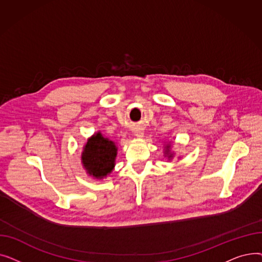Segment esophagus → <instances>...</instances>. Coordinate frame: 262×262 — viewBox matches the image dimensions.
Wrapping results in <instances>:
<instances>
[{"mask_svg":"<svg viewBox=\"0 0 262 262\" xmlns=\"http://www.w3.org/2000/svg\"><path fill=\"white\" fill-rule=\"evenodd\" d=\"M134 133H135V136L138 137V138H142V137L144 136V132L142 128H136Z\"/></svg>","mask_w":262,"mask_h":262,"instance_id":"34e87169","label":"esophagus"}]
</instances>
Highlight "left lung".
I'll return each instance as SVG.
<instances>
[{"label":"left lung","mask_w":262,"mask_h":262,"mask_svg":"<svg viewBox=\"0 0 262 262\" xmlns=\"http://www.w3.org/2000/svg\"><path fill=\"white\" fill-rule=\"evenodd\" d=\"M166 156H167L169 159L173 158V153H171V145H170V143L167 144V146H166Z\"/></svg>","instance_id":"1"}]
</instances>
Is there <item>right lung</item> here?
Instances as JSON below:
<instances>
[{
	"label": "right lung",
	"mask_w": 262,
	"mask_h": 262,
	"mask_svg": "<svg viewBox=\"0 0 262 262\" xmlns=\"http://www.w3.org/2000/svg\"><path fill=\"white\" fill-rule=\"evenodd\" d=\"M117 150L116 143L98 132L90 137L82 149V166L89 175L102 180L114 170Z\"/></svg>",
	"instance_id": "1"
}]
</instances>
